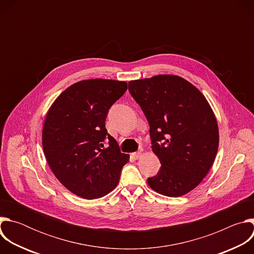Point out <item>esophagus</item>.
<instances>
[{"label": "esophagus", "instance_id": "obj_1", "mask_svg": "<svg viewBox=\"0 0 254 254\" xmlns=\"http://www.w3.org/2000/svg\"><path fill=\"white\" fill-rule=\"evenodd\" d=\"M140 157H141V153L140 152H135V153L131 154V158L133 160H138Z\"/></svg>", "mask_w": 254, "mask_h": 254}]
</instances>
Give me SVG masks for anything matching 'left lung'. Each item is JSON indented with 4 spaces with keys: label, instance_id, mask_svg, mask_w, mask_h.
<instances>
[{
    "label": "left lung",
    "instance_id": "8db88e82",
    "mask_svg": "<svg viewBox=\"0 0 254 254\" xmlns=\"http://www.w3.org/2000/svg\"><path fill=\"white\" fill-rule=\"evenodd\" d=\"M128 90L148 120L152 150L161 163L149 186L168 197L189 193L206 177L218 150V125L209 102L178 75L131 80Z\"/></svg>",
    "mask_w": 254,
    "mask_h": 254
}]
</instances>
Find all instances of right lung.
<instances>
[{
  "instance_id": "1",
  "label": "right lung",
  "mask_w": 254,
  "mask_h": 254,
  "mask_svg": "<svg viewBox=\"0 0 254 254\" xmlns=\"http://www.w3.org/2000/svg\"><path fill=\"white\" fill-rule=\"evenodd\" d=\"M127 89L125 81L81 80L66 88L47 112L42 128L45 158L59 182L76 196L101 198L119 184L129 156L120 151L104 123Z\"/></svg>"
}]
</instances>
